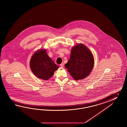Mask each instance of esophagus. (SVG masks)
<instances>
[{
	"label": "esophagus",
	"mask_w": 127,
	"mask_h": 127,
	"mask_svg": "<svg viewBox=\"0 0 127 127\" xmlns=\"http://www.w3.org/2000/svg\"><path fill=\"white\" fill-rule=\"evenodd\" d=\"M60 66L61 67H64V63H62V64H60Z\"/></svg>",
	"instance_id": "esophagus-1"
}]
</instances>
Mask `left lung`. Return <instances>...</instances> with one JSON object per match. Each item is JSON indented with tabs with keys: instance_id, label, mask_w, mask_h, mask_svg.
Segmentation results:
<instances>
[{
	"instance_id": "obj_1",
	"label": "left lung",
	"mask_w": 127,
	"mask_h": 127,
	"mask_svg": "<svg viewBox=\"0 0 127 127\" xmlns=\"http://www.w3.org/2000/svg\"><path fill=\"white\" fill-rule=\"evenodd\" d=\"M94 64L91 52L82 43L73 47L70 60L65 66L70 75L76 80L85 78L91 73Z\"/></svg>"
}]
</instances>
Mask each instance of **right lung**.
Returning a JSON list of instances; mask_svg holds the SVG:
<instances>
[{"label": "right lung", "instance_id": "right-lung-1", "mask_svg": "<svg viewBox=\"0 0 127 127\" xmlns=\"http://www.w3.org/2000/svg\"><path fill=\"white\" fill-rule=\"evenodd\" d=\"M46 50L41 49L35 52L30 61L32 73L38 78L48 80L54 74L59 66L54 64L46 53Z\"/></svg>", "mask_w": 127, "mask_h": 127}]
</instances>
